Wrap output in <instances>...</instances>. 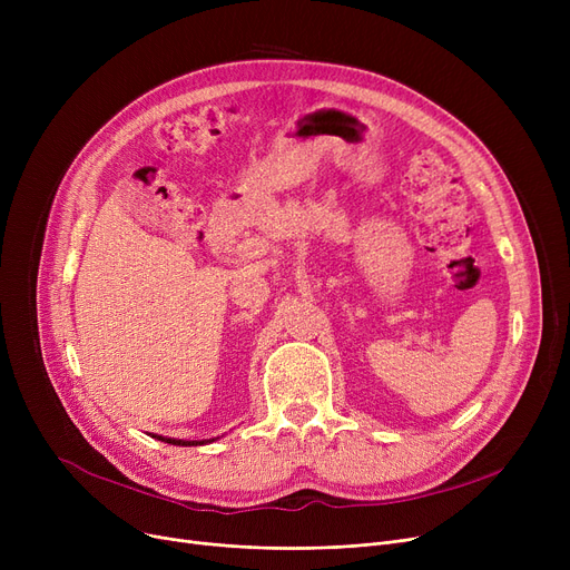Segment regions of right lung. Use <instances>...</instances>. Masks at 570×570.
Returning a JSON list of instances; mask_svg holds the SVG:
<instances>
[{
  "label": "right lung",
  "instance_id": "add662e5",
  "mask_svg": "<svg viewBox=\"0 0 570 570\" xmlns=\"http://www.w3.org/2000/svg\"><path fill=\"white\" fill-rule=\"evenodd\" d=\"M155 439L164 441V443H170V445H203V443H209L215 439H203V441H187V439H170V436H159V434H153ZM219 439V436H217Z\"/></svg>",
  "mask_w": 570,
  "mask_h": 570
}]
</instances>
